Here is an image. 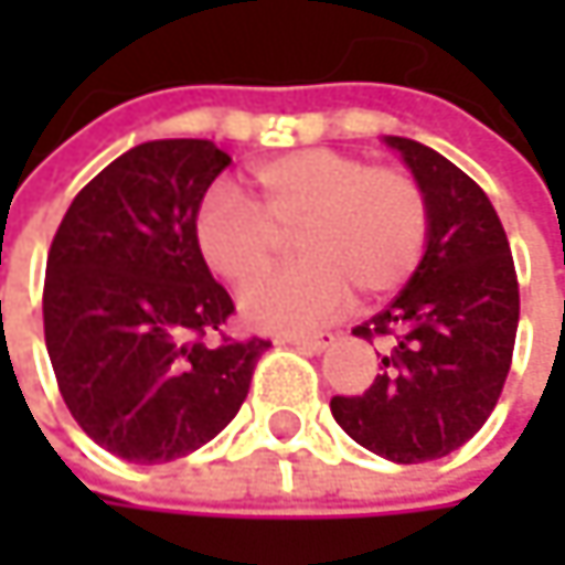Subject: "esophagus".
Returning a JSON list of instances; mask_svg holds the SVG:
<instances>
[{
	"mask_svg": "<svg viewBox=\"0 0 565 565\" xmlns=\"http://www.w3.org/2000/svg\"><path fill=\"white\" fill-rule=\"evenodd\" d=\"M281 347H300V350H310V353H320L333 343V333L323 330V333H284L278 337Z\"/></svg>",
	"mask_w": 565,
	"mask_h": 565,
	"instance_id": "34e87169",
	"label": "esophagus"
}]
</instances>
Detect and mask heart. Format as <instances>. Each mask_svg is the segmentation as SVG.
<instances>
[{
	"mask_svg": "<svg viewBox=\"0 0 565 565\" xmlns=\"http://www.w3.org/2000/svg\"><path fill=\"white\" fill-rule=\"evenodd\" d=\"M248 182L255 202L228 185L205 192L192 235L209 271L238 290L274 267L287 237L298 242L303 259L245 294L255 327H317L350 303L353 287L386 297L425 258L431 205L415 172L317 147L255 163Z\"/></svg>",
	"mask_w": 565,
	"mask_h": 565,
	"instance_id": "1",
	"label": "heart"
}]
</instances>
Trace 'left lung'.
<instances>
[{
    "mask_svg": "<svg viewBox=\"0 0 565 565\" xmlns=\"http://www.w3.org/2000/svg\"><path fill=\"white\" fill-rule=\"evenodd\" d=\"M386 143L428 192L431 235L393 303L353 330L390 343L383 376L366 393L333 395L330 412L373 455L418 465L461 448L494 412L513 360L520 287L484 189L431 147Z\"/></svg>",
    "mask_w": 565,
    "mask_h": 565,
    "instance_id": "8db88e82",
    "label": "left lung"
}]
</instances>
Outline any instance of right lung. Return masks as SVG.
Returning a JSON list of instances; mask_svg holds the SVG:
<instances>
[{
	"label": "right lung",
	"mask_w": 565,
	"mask_h": 565,
	"mask_svg": "<svg viewBox=\"0 0 565 565\" xmlns=\"http://www.w3.org/2000/svg\"><path fill=\"white\" fill-rule=\"evenodd\" d=\"M228 163L212 140L140 143L74 195L49 248L42 313L57 390L117 458L163 465L212 441L271 347L225 333L235 303L192 235Z\"/></svg>",
	"instance_id": "1"
}]
</instances>
